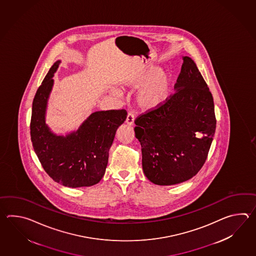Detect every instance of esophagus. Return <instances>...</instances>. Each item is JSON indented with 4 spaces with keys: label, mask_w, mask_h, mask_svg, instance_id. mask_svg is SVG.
I'll use <instances>...</instances> for the list:
<instances>
[{
    "label": "esophagus",
    "mask_w": 256,
    "mask_h": 256,
    "mask_svg": "<svg viewBox=\"0 0 256 256\" xmlns=\"http://www.w3.org/2000/svg\"><path fill=\"white\" fill-rule=\"evenodd\" d=\"M134 122V114L132 112H129L126 118V124L128 126H132Z\"/></svg>",
    "instance_id": "esophagus-1"
}]
</instances>
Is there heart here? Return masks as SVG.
<instances>
[{
  "label": "heart",
  "instance_id": "b5f03b06",
  "mask_svg": "<svg viewBox=\"0 0 256 256\" xmlns=\"http://www.w3.org/2000/svg\"><path fill=\"white\" fill-rule=\"evenodd\" d=\"M142 84L136 95L138 106L144 110H156L164 106L171 98L174 78L169 71L152 66L136 74L128 82L132 88H139Z\"/></svg>",
  "mask_w": 256,
  "mask_h": 256
}]
</instances>
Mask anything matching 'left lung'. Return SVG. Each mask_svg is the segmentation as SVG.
I'll list each match as a JSON object with an SVG mask.
<instances>
[{
    "label": "left lung",
    "mask_w": 256,
    "mask_h": 256,
    "mask_svg": "<svg viewBox=\"0 0 256 256\" xmlns=\"http://www.w3.org/2000/svg\"><path fill=\"white\" fill-rule=\"evenodd\" d=\"M174 90L162 108L134 120L144 173L156 185H176L196 176L216 130L212 94L188 56H183Z\"/></svg>",
    "instance_id": "8db88e82"
}]
</instances>
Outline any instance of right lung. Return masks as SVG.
<instances>
[{"mask_svg": "<svg viewBox=\"0 0 256 256\" xmlns=\"http://www.w3.org/2000/svg\"><path fill=\"white\" fill-rule=\"evenodd\" d=\"M60 64L54 62L34 95L30 122L34 150L44 171L56 182L68 188L98 183L105 173L109 150L116 130L126 120V110L95 112L76 132L56 136L46 124V110Z\"/></svg>", "mask_w": 256, "mask_h": 256, "instance_id": "obj_1", "label": "right lung"}]
</instances>
